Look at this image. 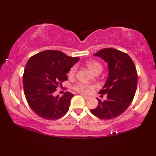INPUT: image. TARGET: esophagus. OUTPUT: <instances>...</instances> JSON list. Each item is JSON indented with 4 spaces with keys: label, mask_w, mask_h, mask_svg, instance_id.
Here are the masks:
<instances>
[{
    "label": "esophagus",
    "mask_w": 156,
    "mask_h": 156,
    "mask_svg": "<svg viewBox=\"0 0 156 156\" xmlns=\"http://www.w3.org/2000/svg\"><path fill=\"white\" fill-rule=\"evenodd\" d=\"M81 96H83L84 99L85 100H87V99H89V96H85V95H83V94H81Z\"/></svg>",
    "instance_id": "34e87169"
}]
</instances>
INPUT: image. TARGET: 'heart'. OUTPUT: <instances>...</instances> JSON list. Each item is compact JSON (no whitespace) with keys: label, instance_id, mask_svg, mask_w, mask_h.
<instances>
[{"label":"heart","instance_id":"1","mask_svg":"<svg viewBox=\"0 0 156 156\" xmlns=\"http://www.w3.org/2000/svg\"><path fill=\"white\" fill-rule=\"evenodd\" d=\"M85 65L92 72L94 73L98 72H101L102 69V65L100 62L96 61L94 60H88L85 62ZM76 67H73L71 68L69 72L68 73L69 77H73L76 73ZM95 87V85L91 84H89L87 83H78L73 86V89L76 91L83 94H91L93 89Z\"/></svg>","mask_w":156,"mask_h":156}]
</instances>
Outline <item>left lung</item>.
<instances>
[{"instance_id": "8db88e82", "label": "left lung", "mask_w": 156, "mask_h": 156, "mask_svg": "<svg viewBox=\"0 0 156 156\" xmlns=\"http://www.w3.org/2000/svg\"><path fill=\"white\" fill-rule=\"evenodd\" d=\"M108 62L109 76L100 94H107V100H98V105L91 109L100 119L109 120L122 114L131 105L138 84L135 64L127 54L113 48H105L94 54Z\"/></svg>"}]
</instances>
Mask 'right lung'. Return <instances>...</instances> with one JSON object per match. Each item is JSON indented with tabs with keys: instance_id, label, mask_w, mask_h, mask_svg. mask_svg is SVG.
I'll return each mask as SVG.
<instances>
[{
	"instance_id": "add662e5",
	"label": "right lung",
	"mask_w": 156,
	"mask_h": 156,
	"mask_svg": "<svg viewBox=\"0 0 156 156\" xmlns=\"http://www.w3.org/2000/svg\"><path fill=\"white\" fill-rule=\"evenodd\" d=\"M80 59L58 50H46L31 56L25 65L23 82L25 96L34 113L43 119L57 120L68 112L73 95L54 93L67 80V73Z\"/></svg>"
}]
</instances>
